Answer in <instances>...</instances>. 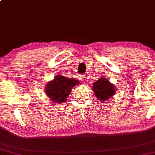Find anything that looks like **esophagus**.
Returning <instances> with one entry per match:
<instances>
[{"label": "esophagus", "mask_w": 155, "mask_h": 155, "mask_svg": "<svg viewBox=\"0 0 155 155\" xmlns=\"http://www.w3.org/2000/svg\"><path fill=\"white\" fill-rule=\"evenodd\" d=\"M87 79H88V75H87V74H85V75L81 76V79L82 80V81H86V80Z\"/></svg>", "instance_id": "34e87169"}]
</instances>
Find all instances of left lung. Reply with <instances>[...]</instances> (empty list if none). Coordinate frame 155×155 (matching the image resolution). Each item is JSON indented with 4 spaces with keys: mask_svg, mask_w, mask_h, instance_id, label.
<instances>
[{
    "mask_svg": "<svg viewBox=\"0 0 155 155\" xmlns=\"http://www.w3.org/2000/svg\"><path fill=\"white\" fill-rule=\"evenodd\" d=\"M92 90L95 92L97 98L102 101H106L111 97L115 94L116 90L114 86L104 77L93 83Z\"/></svg>",
    "mask_w": 155,
    "mask_h": 155,
    "instance_id": "1",
    "label": "left lung"
}]
</instances>
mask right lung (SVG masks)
<instances>
[{"mask_svg":"<svg viewBox=\"0 0 155 155\" xmlns=\"http://www.w3.org/2000/svg\"><path fill=\"white\" fill-rule=\"evenodd\" d=\"M77 84H79L77 80L58 75L55 76L53 81L47 84L46 93L51 100H53V102L64 103L66 101L72 88Z\"/></svg>","mask_w":155,"mask_h":155,"instance_id":"right-lung-1","label":"right lung"}]
</instances>
